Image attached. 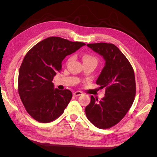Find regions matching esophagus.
<instances>
[{
	"mask_svg": "<svg viewBox=\"0 0 157 157\" xmlns=\"http://www.w3.org/2000/svg\"><path fill=\"white\" fill-rule=\"evenodd\" d=\"M82 92L81 91H76L73 93V96L75 97H77V96H81V95H82Z\"/></svg>",
	"mask_w": 157,
	"mask_h": 157,
	"instance_id": "34e87169",
	"label": "esophagus"
}]
</instances>
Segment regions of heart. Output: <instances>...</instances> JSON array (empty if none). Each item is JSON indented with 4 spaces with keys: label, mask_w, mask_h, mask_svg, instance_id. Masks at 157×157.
<instances>
[{
    "label": "heart",
    "mask_w": 157,
    "mask_h": 157,
    "mask_svg": "<svg viewBox=\"0 0 157 157\" xmlns=\"http://www.w3.org/2000/svg\"><path fill=\"white\" fill-rule=\"evenodd\" d=\"M71 60V58L69 59V61ZM83 63H88V62H94L97 63V59L94 56L90 54H85L82 57Z\"/></svg>",
    "instance_id": "heart-1"
}]
</instances>
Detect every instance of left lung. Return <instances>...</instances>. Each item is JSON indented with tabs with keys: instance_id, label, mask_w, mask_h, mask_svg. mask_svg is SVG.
<instances>
[{
	"instance_id": "8db88e82",
	"label": "left lung",
	"mask_w": 157,
	"mask_h": 157,
	"mask_svg": "<svg viewBox=\"0 0 157 157\" xmlns=\"http://www.w3.org/2000/svg\"><path fill=\"white\" fill-rule=\"evenodd\" d=\"M87 46L105 61L96 80L99 88H105V92L99 102L92 96L85 112L94 125L106 129L119 122L132 105L136 91L134 69L126 56L113 44L100 42Z\"/></svg>"
}]
</instances>
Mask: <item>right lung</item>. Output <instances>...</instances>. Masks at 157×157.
Instances as JSON below:
<instances>
[{"instance_id": "right-lung-1", "label": "right lung", "mask_w": 157, "mask_h": 157, "mask_svg": "<svg viewBox=\"0 0 157 157\" xmlns=\"http://www.w3.org/2000/svg\"><path fill=\"white\" fill-rule=\"evenodd\" d=\"M84 45L51 36L37 43L25 55L19 71L18 92L27 112L38 122L56 120L68 105L72 92L54 88L52 80L61 71L65 57Z\"/></svg>"}]
</instances>
